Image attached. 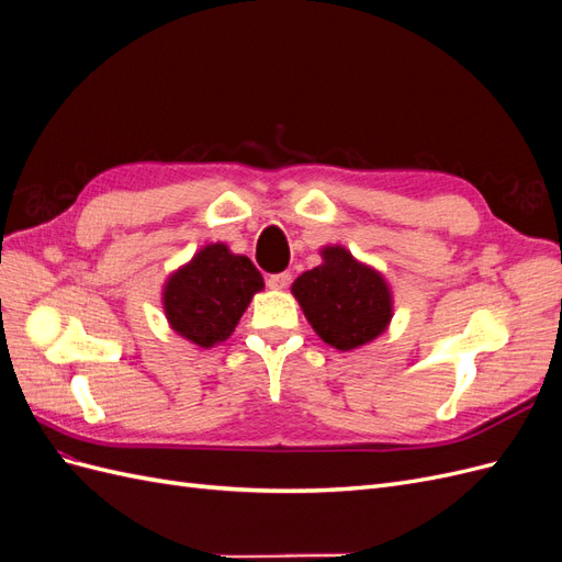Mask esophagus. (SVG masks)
<instances>
[{"mask_svg":"<svg viewBox=\"0 0 562 562\" xmlns=\"http://www.w3.org/2000/svg\"><path fill=\"white\" fill-rule=\"evenodd\" d=\"M291 279H293L291 271H279V274H271V277L267 279V285L274 288V291H283V288H285L288 283H291Z\"/></svg>","mask_w":562,"mask_h":562,"instance_id":"esophagus-1","label":"esophagus"}]
</instances>
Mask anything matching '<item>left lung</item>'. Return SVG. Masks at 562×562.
I'll return each instance as SVG.
<instances>
[{
  "instance_id": "left-lung-1",
  "label": "left lung",
  "mask_w": 562,
  "mask_h": 562,
  "mask_svg": "<svg viewBox=\"0 0 562 562\" xmlns=\"http://www.w3.org/2000/svg\"><path fill=\"white\" fill-rule=\"evenodd\" d=\"M293 295L323 342L339 351L370 342L391 321L384 279L339 246L323 250V265L297 277Z\"/></svg>"
}]
</instances>
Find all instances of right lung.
Segmentation results:
<instances>
[{
    "label": "right lung",
    "mask_w": 562,
    "mask_h": 562,
    "mask_svg": "<svg viewBox=\"0 0 562 562\" xmlns=\"http://www.w3.org/2000/svg\"><path fill=\"white\" fill-rule=\"evenodd\" d=\"M265 281L248 258L213 244L168 279L164 310L178 335L199 347H213L234 333L250 297Z\"/></svg>",
    "instance_id": "right-lung-1"
}]
</instances>
